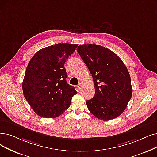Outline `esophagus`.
Listing matches in <instances>:
<instances>
[{"instance_id":"obj_1","label":"esophagus","mask_w":157,"mask_h":157,"mask_svg":"<svg viewBox=\"0 0 157 157\" xmlns=\"http://www.w3.org/2000/svg\"><path fill=\"white\" fill-rule=\"evenodd\" d=\"M77 89L79 91H81V90H82V84L79 83V85L77 86Z\"/></svg>"}]
</instances>
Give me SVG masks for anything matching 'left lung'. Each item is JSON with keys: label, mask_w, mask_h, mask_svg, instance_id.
Returning a JSON list of instances; mask_svg holds the SVG:
<instances>
[{"label": "left lung", "mask_w": 157, "mask_h": 157, "mask_svg": "<svg viewBox=\"0 0 157 157\" xmlns=\"http://www.w3.org/2000/svg\"><path fill=\"white\" fill-rule=\"evenodd\" d=\"M77 51L92 74L95 95L86 103L97 118L113 119L124 111L132 95L131 78L121 59L105 47L80 45Z\"/></svg>", "instance_id": "left-lung-1"}]
</instances>
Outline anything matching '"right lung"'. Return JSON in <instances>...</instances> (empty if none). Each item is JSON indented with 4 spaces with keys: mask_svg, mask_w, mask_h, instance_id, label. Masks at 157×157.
I'll list each match as a JSON object with an SVG mask.
<instances>
[{
    "mask_svg": "<svg viewBox=\"0 0 157 157\" xmlns=\"http://www.w3.org/2000/svg\"><path fill=\"white\" fill-rule=\"evenodd\" d=\"M77 47L67 43L48 46L29 61L22 90L26 101L39 116L55 118L69 108L77 92L67 83L64 64Z\"/></svg>",
    "mask_w": 157,
    "mask_h": 157,
    "instance_id": "obj_1",
    "label": "right lung"
}]
</instances>
